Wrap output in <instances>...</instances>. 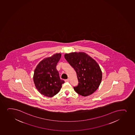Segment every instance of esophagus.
Returning <instances> with one entry per match:
<instances>
[{
	"mask_svg": "<svg viewBox=\"0 0 135 135\" xmlns=\"http://www.w3.org/2000/svg\"><path fill=\"white\" fill-rule=\"evenodd\" d=\"M65 82H69V81H70V79H65Z\"/></svg>",
	"mask_w": 135,
	"mask_h": 135,
	"instance_id": "1",
	"label": "esophagus"
}]
</instances>
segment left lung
I'll return each instance as SVG.
<instances>
[{
	"label": "left lung",
	"instance_id": "8db88e82",
	"mask_svg": "<svg viewBox=\"0 0 135 135\" xmlns=\"http://www.w3.org/2000/svg\"><path fill=\"white\" fill-rule=\"evenodd\" d=\"M65 58L76 71L79 84L74 86L78 94L86 97L94 93L102 81V70L97 62L84 52H72Z\"/></svg>",
	"mask_w": 135,
	"mask_h": 135
}]
</instances>
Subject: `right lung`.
<instances>
[{"mask_svg":"<svg viewBox=\"0 0 135 135\" xmlns=\"http://www.w3.org/2000/svg\"><path fill=\"white\" fill-rule=\"evenodd\" d=\"M61 56L60 53H56L44 59L35 70L33 79L35 86L41 94L47 97L57 94L65 83L60 79L56 68Z\"/></svg>","mask_w":135,"mask_h":135,"instance_id":"1","label":"right lung"}]
</instances>
